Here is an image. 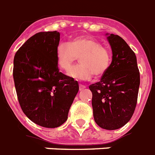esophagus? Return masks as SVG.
I'll return each instance as SVG.
<instances>
[{
    "mask_svg": "<svg viewBox=\"0 0 155 155\" xmlns=\"http://www.w3.org/2000/svg\"><path fill=\"white\" fill-rule=\"evenodd\" d=\"M85 87H86L85 85H82V84H79V90H83V89H85Z\"/></svg>",
    "mask_w": 155,
    "mask_h": 155,
    "instance_id": "34e87169",
    "label": "esophagus"
}]
</instances>
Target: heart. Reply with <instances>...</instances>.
<instances>
[{"label": "heart", "instance_id": "obj_1", "mask_svg": "<svg viewBox=\"0 0 155 155\" xmlns=\"http://www.w3.org/2000/svg\"><path fill=\"white\" fill-rule=\"evenodd\" d=\"M58 67L67 72L73 63L80 57V64L70 72V78L80 81L90 80L94 74L101 77L110 65L111 55L109 49L100 41L90 38L76 37L70 42H60L56 49Z\"/></svg>", "mask_w": 155, "mask_h": 155}]
</instances>
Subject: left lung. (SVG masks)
<instances>
[{
    "instance_id": "1",
    "label": "left lung",
    "mask_w": 155,
    "mask_h": 155,
    "mask_svg": "<svg viewBox=\"0 0 155 155\" xmlns=\"http://www.w3.org/2000/svg\"><path fill=\"white\" fill-rule=\"evenodd\" d=\"M112 62L98 82L89 86L92 92L95 122L105 130H117L132 117L138 100L140 74L134 52L118 35L110 34Z\"/></svg>"
}]
</instances>
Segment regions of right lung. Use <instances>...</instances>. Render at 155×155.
I'll return each instance as SVG.
<instances>
[{
	"instance_id": "obj_1",
	"label": "right lung",
	"mask_w": 155,
	"mask_h": 155,
	"mask_svg": "<svg viewBox=\"0 0 155 155\" xmlns=\"http://www.w3.org/2000/svg\"><path fill=\"white\" fill-rule=\"evenodd\" d=\"M57 31L40 32L20 47L13 59V80L22 111L36 124L60 127L67 120L78 83L59 72Z\"/></svg>"
}]
</instances>
